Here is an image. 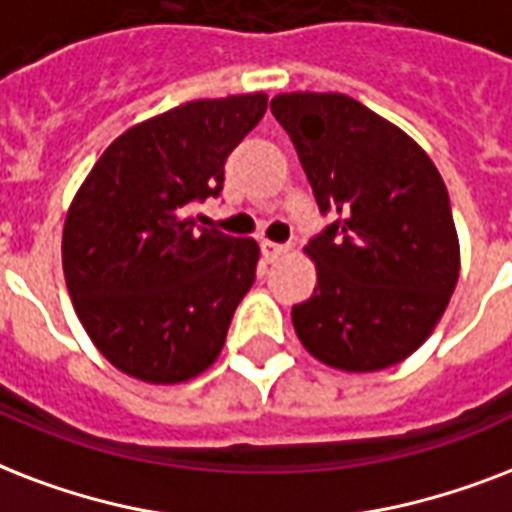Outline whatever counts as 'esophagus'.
I'll use <instances>...</instances> for the list:
<instances>
[{"instance_id":"34e87169","label":"esophagus","mask_w":512,"mask_h":512,"mask_svg":"<svg viewBox=\"0 0 512 512\" xmlns=\"http://www.w3.org/2000/svg\"><path fill=\"white\" fill-rule=\"evenodd\" d=\"M261 253H264V259L272 264V261H277L280 256H285V253H288V245L272 243V240H261Z\"/></svg>"}]
</instances>
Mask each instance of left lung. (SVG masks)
<instances>
[{
	"label": "left lung",
	"instance_id": "1",
	"mask_svg": "<svg viewBox=\"0 0 512 512\" xmlns=\"http://www.w3.org/2000/svg\"><path fill=\"white\" fill-rule=\"evenodd\" d=\"M275 120L299 152L331 227L304 245L318 283L291 310L312 358L339 371H382L417 352L459 280L449 192L427 152L342 93H280Z\"/></svg>",
	"mask_w": 512,
	"mask_h": 512
}]
</instances>
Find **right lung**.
<instances>
[{
	"label": "right lung",
	"instance_id": "right-lung-1",
	"mask_svg": "<svg viewBox=\"0 0 512 512\" xmlns=\"http://www.w3.org/2000/svg\"><path fill=\"white\" fill-rule=\"evenodd\" d=\"M267 112V93L189 101L117 136L66 213L63 277L90 342L146 384L213 366L259 245L197 229L189 205L216 197L229 152Z\"/></svg>",
	"mask_w": 512,
	"mask_h": 512
}]
</instances>
